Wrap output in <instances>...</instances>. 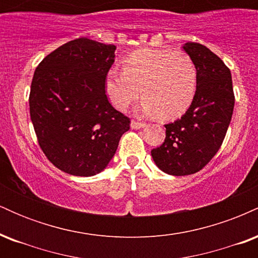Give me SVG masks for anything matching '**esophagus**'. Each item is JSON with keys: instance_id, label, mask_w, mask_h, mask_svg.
Wrapping results in <instances>:
<instances>
[{"instance_id": "obj_1", "label": "esophagus", "mask_w": 258, "mask_h": 258, "mask_svg": "<svg viewBox=\"0 0 258 258\" xmlns=\"http://www.w3.org/2000/svg\"><path fill=\"white\" fill-rule=\"evenodd\" d=\"M144 126H146V123L144 122H138V121H135V120L131 121V128H133V130L143 128Z\"/></svg>"}]
</instances>
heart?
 I'll return each instance as SVG.
<instances>
[{"instance_id": "obj_1", "label": "heart", "mask_w": 258, "mask_h": 258, "mask_svg": "<svg viewBox=\"0 0 258 258\" xmlns=\"http://www.w3.org/2000/svg\"><path fill=\"white\" fill-rule=\"evenodd\" d=\"M123 72L110 69L104 88L111 104L126 110L144 97L141 110L148 115L173 119L184 114L193 102L198 72L193 59L184 52L143 48L122 61Z\"/></svg>"}]
</instances>
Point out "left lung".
<instances>
[{
  "instance_id": "left-lung-1",
  "label": "left lung",
  "mask_w": 258,
  "mask_h": 258,
  "mask_svg": "<svg viewBox=\"0 0 258 258\" xmlns=\"http://www.w3.org/2000/svg\"><path fill=\"white\" fill-rule=\"evenodd\" d=\"M183 49L197 67L195 97L180 119L165 125L164 143L152 150L156 166L172 176L193 174L209 164L223 143L235 102L232 74L222 59L197 42Z\"/></svg>"
}]
</instances>
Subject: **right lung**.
Here are the masks:
<instances>
[{
	"label": "right lung",
	"instance_id": "obj_1",
	"mask_svg": "<svg viewBox=\"0 0 258 258\" xmlns=\"http://www.w3.org/2000/svg\"><path fill=\"white\" fill-rule=\"evenodd\" d=\"M115 49L114 44L76 38L49 53L35 70L29 105L38 146L65 173L102 172L130 130L131 121L105 94Z\"/></svg>",
	"mask_w": 258,
	"mask_h": 258
}]
</instances>
